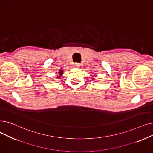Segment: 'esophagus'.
<instances>
[{"label": "esophagus", "instance_id": "obj_1", "mask_svg": "<svg viewBox=\"0 0 153 153\" xmlns=\"http://www.w3.org/2000/svg\"><path fill=\"white\" fill-rule=\"evenodd\" d=\"M74 67H75V68H80V67H81V64H79V63H75Z\"/></svg>", "mask_w": 153, "mask_h": 153}]
</instances>
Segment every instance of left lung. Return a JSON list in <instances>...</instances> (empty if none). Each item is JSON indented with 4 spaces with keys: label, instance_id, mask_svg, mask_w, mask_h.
<instances>
[{
    "label": "left lung",
    "instance_id": "obj_1",
    "mask_svg": "<svg viewBox=\"0 0 153 153\" xmlns=\"http://www.w3.org/2000/svg\"><path fill=\"white\" fill-rule=\"evenodd\" d=\"M94 78H92V80H94Z\"/></svg>",
    "mask_w": 153,
    "mask_h": 153
}]
</instances>
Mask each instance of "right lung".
Returning <instances> with one entry per match:
<instances>
[{"mask_svg":"<svg viewBox=\"0 0 153 153\" xmlns=\"http://www.w3.org/2000/svg\"><path fill=\"white\" fill-rule=\"evenodd\" d=\"M56 74H57V76H56V77H57V79H59L60 77H61V76L63 74V70L62 69H59V72H58V74H57V72H56Z\"/></svg>","mask_w":153,"mask_h":153,"instance_id":"add662e5","label":"right lung"}]
</instances>
